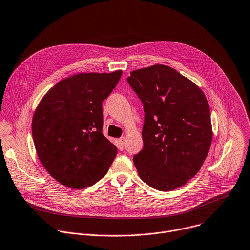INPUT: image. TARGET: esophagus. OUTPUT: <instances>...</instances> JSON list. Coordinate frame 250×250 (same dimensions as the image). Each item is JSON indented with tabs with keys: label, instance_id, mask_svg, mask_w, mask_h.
Here are the masks:
<instances>
[{
	"label": "esophagus",
	"instance_id": "obj_1",
	"mask_svg": "<svg viewBox=\"0 0 250 250\" xmlns=\"http://www.w3.org/2000/svg\"><path fill=\"white\" fill-rule=\"evenodd\" d=\"M119 143L121 144V146H125V137L123 136L121 138H119Z\"/></svg>",
	"mask_w": 250,
	"mask_h": 250
}]
</instances>
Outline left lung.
<instances>
[{"label": "left lung", "instance_id": "8db88e82", "mask_svg": "<svg viewBox=\"0 0 250 250\" xmlns=\"http://www.w3.org/2000/svg\"><path fill=\"white\" fill-rule=\"evenodd\" d=\"M127 82L145 113L135 168L149 187L174 190L198 173L208 155L213 132L207 99L195 83L164 64L133 70Z\"/></svg>", "mask_w": 250, "mask_h": 250}]
</instances>
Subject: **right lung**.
Wrapping results in <instances>:
<instances>
[{"instance_id": "right-lung-1", "label": "right lung", "mask_w": 250, "mask_h": 250, "mask_svg": "<svg viewBox=\"0 0 250 250\" xmlns=\"http://www.w3.org/2000/svg\"><path fill=\"white\" fill-rule=\"evenodd\" d=\"M123 71L78 73L58 82L32 119V137L47 172L70 188L94 185L108 172L117 147L103 134L102 102Z\"/></svg>"}]
</instances>
